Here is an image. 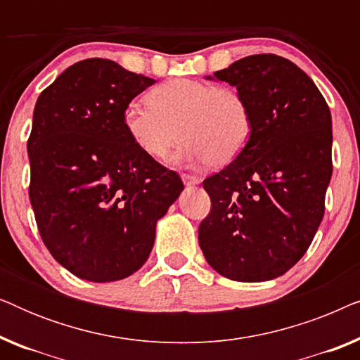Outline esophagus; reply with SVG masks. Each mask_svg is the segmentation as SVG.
Masks as SVG:
<instances>
[{
    "instance_id": "esophagus-1",
    "label": "esophagus",
    "mask_w": 360,
    "mask_h": 360,
    "mask_svg": "<svg viewBox=\"0 0 360 360\" xmlns=\"http://www.w3.org/2000/svg\"><path fill=\"white\" fill-rule=\"evenodd\" d=\"M181 180H184L185 185H198L201 179H198V176L195 175H188V174H184L181 175Z\"/></svg>"
}]
</instances>
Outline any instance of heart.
Here are the masks:
<instances>
[{
    "mask_svg": "<svg viewBox=\"0 0 360 360\" xmlns=\"http://www.w3.org/2000/svg\"><path fill=\"white\" fill-rule=\"evenodd\" d=\"M147 103L126 105L122 127L150 159H165L180 134L185 142L176 159L223 165L236 159L252 136V110L236 88L174 78L152 88Z\"/></svg>",
    "mask_w": 360,
    "mask_h": 360,
    "instance_id": "obj_1",
    "label": "heart"
}]
</instances>
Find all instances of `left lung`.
Masks as SVG:
<instances>
[{
	"label": "left lung",
	"mask_w": 360,
	"mask_h": 360,
	"mask_svg": "<svg viewBox=\"0 0 360 360\" xmlns=\"http://www.w3.org/2000/svg\"><path fill=\"white\" fill-rule=\"evenodd\" d=\"M214 78L245 96L254 129L243 152L203 181L211 211L200 248L226 278H277L303 257L323 219L331 111L311 78L274 53L240 58Z\"/></svg>",
	"instance_id": "obj_1"
}]
</instances>
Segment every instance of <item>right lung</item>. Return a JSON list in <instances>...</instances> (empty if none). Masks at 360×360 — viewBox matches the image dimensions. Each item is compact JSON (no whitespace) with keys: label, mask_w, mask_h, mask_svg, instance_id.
<instances>
[{"label":"right lung","mask_w":360,"mask_h":360,"mask_svg":"<svg viewBox=\"0 0 360 360\" xmlns=\"http://www.w3.org/2000/svg\"><path fill=\"white\" fill-rule=\"evenodd\" d=\"M154 83L86 58L37 98L29 198L49 252L83 280L115 282L139 270L157 221L184 190L176 172L137 149L122 127L126 105Z\"/></svg>","instance_id":"obj_1"}]
</instances>
